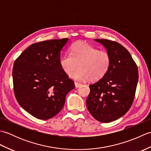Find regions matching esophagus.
Wrapping results in <instances>:
<instances>
[{
    "instance_id": "34e87169",
    "label": "esophagus",
    "mask_w": 151,
    "mask_h": 151,
    "mask_svg": "<svg viewBox=\"0 0 151 151\" xmlns=\"http://www.w3.org/2000/svg\"><path fill=\"white\" fill-rule=\"evenodd\" d=\"M75 88H79V87H81V86H82V84H80V83H78V82H75Z\"/></svg>"
}]
</instances>
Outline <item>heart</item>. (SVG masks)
<instances>
[{"instance_id":"1","label":"heart","mask_w":151,"mask_h":151,"mask_svg":"<svg viewBox=\"0 0 151 151\" xmlns=\"http://www.w3.org/2000/svg\"><path fill=\"white\" fill-rule=\"evenodd\" d=\"M111 62V56L107 51L99 50L87 43L76 42L70 47L69 54L61 58L60 63L67 75H69L77 66L79 67L70 75L73 79L97 81L106 75Z\"/></svg>"}]
</instances>
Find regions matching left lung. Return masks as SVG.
Returning a JSON list of instances; mask_svg holds the SVG:
<instances>
[{
  "mask_svg": "<svg viewBox=\"0 0 151 151\" xmlns=\"http://www.w3.org/2000/svg\"><path fill=\"white\" fill-rule=\"evenodd\" d=\"M94 40L106 49L111 62L106 75L89 85L86 104L96 120L110 123L121 117L132 106L138 70L130 52L120 43L108 40Z\"/></svg>",
  "mask_w": 151,
  "mask_h": 151,
  "instance_id": "obj_1",
  "label": "left lung"
}]
</instances>
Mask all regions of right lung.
<instances>
[{
	"label": "right lung",
	"instance_id": "1",
	"mask_svg": "<svg viewBox=\"0 0 151 151\" xmlns=\"http://www.w3.org/2000/svg\"><path fill=\"white\" fill-rule=\"evenodd\" d=\"M67 38L32 44L15 60L12 75L15 98L32 116L49 119L63 108L75 84L60 66Z\"/></svg>",
	"mask_w": 151,
	"mask_h": 151
}]
</instances>
